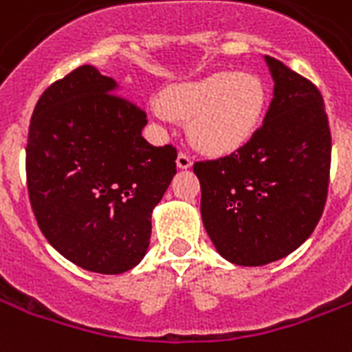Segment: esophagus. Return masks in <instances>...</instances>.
I'll list each match as a JSON object with an SVG mask.
<instances>
[{
  "label": "esophagus",
  "mask_w": 352,
  "mask_h": 352,
  "mask_svg": "<svg viewBox=\"0 0 352 352\" xmlns=\"http://www.w3.org/2000/svg\"><path fill=\"white\" fill-rule=\"evenodd\" d=\"M190 166H192V158L186 153H179V156H177V168L188 169Z\"/></svg>",
  "instance_id": "34e87169"
}]
</instances>
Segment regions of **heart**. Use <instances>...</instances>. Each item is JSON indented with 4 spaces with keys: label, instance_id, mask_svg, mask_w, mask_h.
<instances>
[{
    "label": "heart",
    "instance_id": "heart-1",
    "mask_svg": "<svg viewBox=\"0 0 352 352\" xmlns=\"http://www.w3.org/2000/svg\"><path fill=\"white\" fill-rule=\"evenodd\" d=\"M267 87L250 72H214L164 89L158 117L188 124L190 142L207 155L235 153L254 138L267 110Z\"/></svg>",
    "mask_w": 352,
    "mask_h": 352
}]
</instances>
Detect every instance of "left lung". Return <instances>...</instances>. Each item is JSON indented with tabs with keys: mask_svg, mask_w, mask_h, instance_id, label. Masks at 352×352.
<instances>
[{
	"mask_svg": "<svg viewBox=\"0 0 352 352\" xmlns=\"http://www.w3.org/2000/svg\"><path fill=\"white\" fill-rule=\"evenodd\" d=\"M274 96L254 138L218 160L194 164L201 218L216 252L261 267L295 252L314 233L329 192V117L319 89L265 56Z\"/></svg>",
	"mask_w": 352,
	"mask_h": 352,
	"instance_id": "left-lung-1",
	"label": "left lung"
}]
</instances>
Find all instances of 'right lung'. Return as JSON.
I'll return each mask as SVG.
<instances>
[{
	"instance_id": "add662e5",
	"label": "right lung",
	"mask_w": 352,
	"mask_h": 352,
	"mask_svg": "<svg viewBox=\"0 0 352 352\" xmlns=\"http://www.w3.org/2000/svg\"><path fill=\"white\" fill-rule=\"evenodd\" d=\"M145 124V111L93 65L52 83L33 110L31 209L52 246L82 269L121 274L147 254L151 214L177 173V149L153 147Z\"/></svg>"
}]
</instances>
